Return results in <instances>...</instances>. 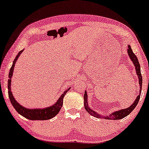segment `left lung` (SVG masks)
<instances>
[{"mask_svg":"<svg viewBox=\"0 0 149 149\" xmlns=\"http://www.w3.org/2000/svg\"><path fill=\"white\" fill-rule=\"evenodd\" d=\"M127 52L128 54H129L130 58L131 59V60L132 61V62L134 63V65L135 66V69H136V74H137L138 78H139V86L140 88H141V85H142V76H141V69H140V65L139 63V61H138L137 57L134 54V52H132V50L131 47L130 45H128V49H127ZM140 94L138 95L136 99L135 100L134 102L133 103L130 107H128L127 109H120V111H115L113 112V113L110 114V115L107 116H102L100 114H97L96 112H95L94 111H92V109H90V107H88V95H87V92H85L84 95V104H85V109H86V111H88L89 113L90 114L91 116H93L94 117L96 118H106L108 120H120L122 119L123 118L129 115L130 113L134 110V109L136 107L137 104L139 103V100L140 99V95H141V89L140 90Z\"/></svg>","mask_w":149,"mask_h":149,"instance_id":"left-lung-1","label":"left lung"}]
</instances>
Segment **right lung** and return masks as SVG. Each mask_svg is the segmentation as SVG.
I'll use <instances>...</instances> for the list:
<instances>
[{"label": "right lung", "instance_id": "obj_1", "mask_svg": "<svg viewBox=\"0 0 149 149\" xmlns=\"http://www.w3.org/2000/svg\"><path fill=\"white\" fill-rule=\"evenodd\" d=\"M22 52H23V49L20 51V52L18 53L17 55L16 56V57H15V59H14V61H13V66H11V69L10 70L9 80H8V95H9V98L10 102H11V104H13V107L15 108V109L17 111V113H19L20 115L24 116V117L27 119L31 120H45L52 118L53 117H54V116L59 112L61 108L62 107L63 99H64V95H66V93L68 92V90H69L70 88L65 90L64 93L61 95V97H59V100H57V102H56L54 105L52 106V107H49L42 109H26V108H24L20 105V104L17 103V101L15 100L14 97H13V94H12L10 85H11V78L12 76H13V73L15 68V64Z\"/></svg>", "mask_w": 149, "mask_h": 149}]
</instances>
